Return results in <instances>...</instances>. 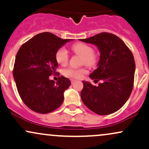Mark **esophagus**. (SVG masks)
I'll list each match as a JSON object with an SVG mask.
<instances>
[{
  "instance_id": "obj_1",
  "label": "esophagus",
  "mask_w": 149,
  "mask_h": 149,
  "mask_svg": "<svg viewBox=\"0 0 149 149\" xmlns=\"http://www.w3.org/2000/svg\"><path fill=\"white\" fill-rule=\"evenodd\" d=\"M74 82H75V80L74 79H72L71 80V84H74Z\"/></svg>"
}]
</instances>
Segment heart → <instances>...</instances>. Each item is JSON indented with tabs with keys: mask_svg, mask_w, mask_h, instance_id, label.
Masks as SVG:
<instances>
[{
	"mask_svg": "<svg viewBox=\"0 0 149 149\" xmlns=\"http://www.w3.org/2000/svg\"><path fill=\"white\" fill-rule=\"evenodd\" d=\"M72 50L75 54L82 56L81 63L88 66L95 65L97 61V56L90 45L86 43H75L71 47ZM56 60L58 64L64 65L69 61V54L68 50L63 47H61L56 51L55 54ZM87 72V70L84 68H69L64 71V74L70 77L80 79Z\"/></svg>",
	"mask_w": 149,
	"mask_h": 149,
	"instance_id": "heart-1",
	"label": "heart"
}]
</instances>
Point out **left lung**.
I'll list each match as a JSON object with an SVG mask.
<instances>
[{
  "label": "left lung",
  "mask_w": 149,
  "mask_h": 149,
  "mask_svg": "<svg viewBox=\"0 0 149 149\" xmlns=\"http://www.w3.org/2000/svg\"><path fill=\"white\" fill-rule=\"evenodd\" d=\"M82 42L93 44L100 52L97 68L89 75L97 86L82 81L83 102L99 115H108L119 110L130 97L134 85L135 63L133 54L118 37L100 33Z\"/></svg>",
  "instance_id": "8db88e82"
}]
</instances>
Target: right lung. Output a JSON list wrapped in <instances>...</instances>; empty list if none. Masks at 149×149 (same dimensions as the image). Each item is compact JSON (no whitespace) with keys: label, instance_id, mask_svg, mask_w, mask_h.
<instances>
[{"label":"right lung","instance_id":"add662e5","mask_svg":"<svg viewBox=\"0 0 149 149\" xmlns=\"http://www.w3.org/2000/svg\"><path fill=\"white\" fill-rule=\"evenodd\" d=\"M71 40L44 32L36 35L19 48L14 65L13 77L19 96L33 111L50 113L63 102V93L71 84L70 79L61 76L55 82L49 78L56 73V52Z\"/></svg>","mask_w":149,"mask_h":149}]
</instances>
